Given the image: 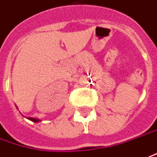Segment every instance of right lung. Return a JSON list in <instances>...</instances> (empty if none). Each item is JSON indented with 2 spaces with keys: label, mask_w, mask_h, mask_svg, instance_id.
<instances>
[{
  "label": "right lung",
  "mask_w": 157,
  "mask_h": 157,
  "mask_svg": "<svg viewBox=\"0 0 157 157\" xmlns=\"http://www.w3.org/2000/svg\"><path fill=\"white\" fill-rule=\"evenodd\" d=\"M29 119H31V121H33V122H39V119H35V118H29Z\"/></svg>",
  "instance_id": "add662e5"
}]
</instances>
